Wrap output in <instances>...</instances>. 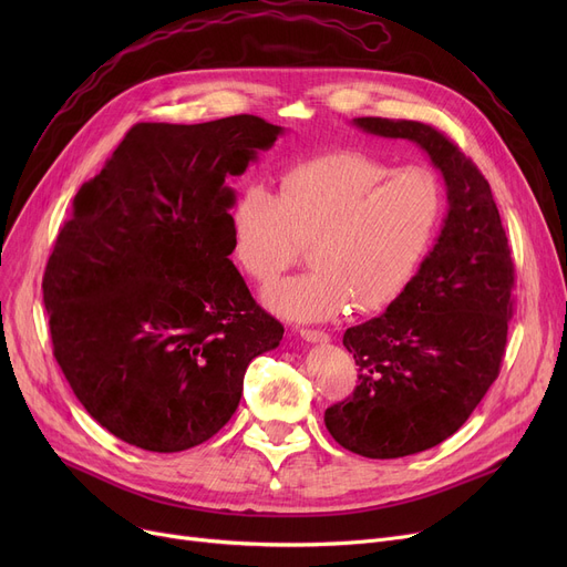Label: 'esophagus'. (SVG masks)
Returning <instances> with one entry per match:
<instances>
[{
    "mask_svg": "<svg viewBox=\"0 0 567 567\" xmlns=\"http://www.w3.org/2000/svg\"><path fill=\"white\" fill-rule=\"evenodd\" d=\"M301 338L306 340V342H319V344H323V342H329L331 338H329V333H323V331H317V329H301Z\"/></svg>",
    "mask_w": 567,
    "mask_h": 567,
    "instance_id": "obj_1",
    "label": "esophagus"
}]
</instances>
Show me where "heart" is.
I'll return each instance as SVG.
<instances>
[{
  "label": "heart",
  "instance_id": "b5f03b06",
  "mask_svg": "<svg viewBox=\"0 0 567 567\" xmlns=\"http://www.w3.org/2000/svg\"><path fill=\"white\" fill-rule=\"evenodd\" d=\"M443 186L421 165L393 169L361 152L289 167L280 195L248 184L229 212L231 259L271 285L310 244L312 271L282 280L264 303L291 321L381 310L419 274L443 220Z\"/></svg>",
  "mask_w": 567,
  "mask_h": 567
}]
</instances>
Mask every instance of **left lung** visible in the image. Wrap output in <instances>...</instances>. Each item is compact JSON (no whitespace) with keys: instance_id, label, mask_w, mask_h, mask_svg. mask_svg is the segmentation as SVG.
<instances>
[{"instance_id":"1","label":"left lung","mask_w":567,"mask_h":567,"mask_svg":"<svg viewBox=\"0 0 567 567\" xmlns=\"http://www.w3.org/2000/svg\"><path fill=\"white\" fill-rule=\"evenodd\" d=\"M353 126L419 144L449 195V214L419 274L383 315L347 329L342 344L359 365V385L323 413L342 449L395 460L453 436L496 381L515 264L487 178L455 142L406 118L359 116Z\"/></svg>"}]
</instances>
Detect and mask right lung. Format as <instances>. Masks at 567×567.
<instances>
[{
    "instance_id": "right-lung-1",
    "label": "right lung",
    "mask_w": 567,
    "mask_h": 567,
    "mask_svg": "<svg viewBox=\"0 0 567 567\" xmlns=\"http://www.w3.org/2000/svg\"><path fill=\"white\" fill-rule=\"evenodd\" d=\"M282 135L252 114L137 124L82 184L43 276L54 359L116 439L178 453L234 415L282 340L231 264L227 176Z\"/></svg>"
}]
</instances>
